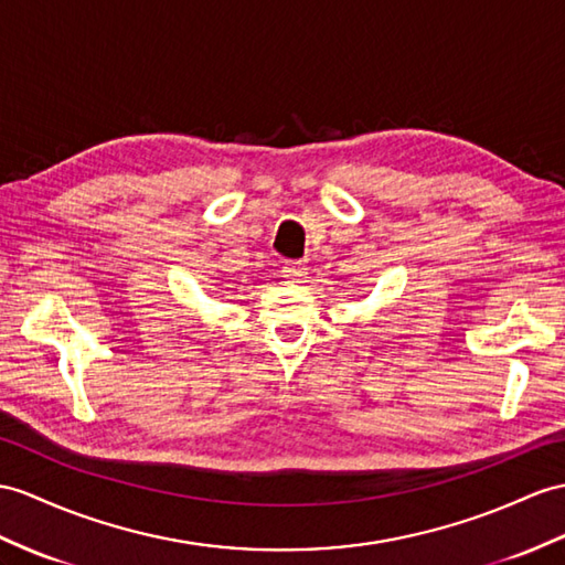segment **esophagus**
Masks as SVG:
<instances>
[{
	"label": "esophagus",
	"instance_id": "34e87169",
	"mask_svg": "<svg viewBox=\"0 0 565 565\" xmlns=\"http://www.w3.org/2000/svg\"><path fill=\"white\" fill-rule=\"evenodd\" d=\"M282 275L290 282H301V280H305V275H307V268L301 264H295V260H287L285 268H282Z\"/></svg>",
	"mask_w": 565,
	"mask_h": 565
}]
</instances>
